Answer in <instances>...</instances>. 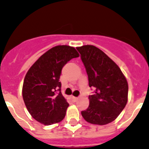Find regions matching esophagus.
Returning <instances> with one entry per match:
<instances>
[{
    "label": "esophagus",
    "mask_w": 149,
    "mask_h": 149,
    "mask_svg": "<svg viewBox=\"0 0 149 149\" xmlns=\"http://www.w3.org/2000/svg\"><path fill=\"white\" fill-rule=\"evenodd\" d=\"M79 98L78 97H75V96H72V100L74 101V102H77V100H78Z\"/></svg>",
    "instance_id": "1"
}]
</instances>
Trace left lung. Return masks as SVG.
Listing matches in <instances>:
<instances>
[{"mask_svg": "<svg viewBox=\"0 0 149 149\" xmlns=\"http://www.w3.org/2000/svg\"><path fill=\"white\" fill-rule=\"evenodd\" d=\"M88 75L89 107L81 112L86 122L103 125L114 121L124 109L128 101V83L117 64L95 46L77 47Z\"/></svg>", "mask_w": 149, "mask_h": 149, "instance_id": "1", "label": "left lung"}]
</instances>
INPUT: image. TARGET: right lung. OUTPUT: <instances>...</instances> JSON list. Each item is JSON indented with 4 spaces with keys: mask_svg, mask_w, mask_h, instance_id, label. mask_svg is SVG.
I'll list each match as a JSON object with an SVG mask.
<instances>
[{
    "mask_svg": "<svg viewBox=\"0 0 149 149\" xmlns=\"http://www.w3.org/2000/svg\"><path fill=\"white\" fill-rule=\"evenodd\" d=\"M74 47L56 46L41 56L26 72L23 84V99L30 114L43 125L60 123L69 103L61 93L62 69L78 57Z\"/></svg>",
    "mask_w": 149,
    "mask_h": 149,
    "instance_id": "obj_1",
    "label": "right lung"
}]
</instances>
